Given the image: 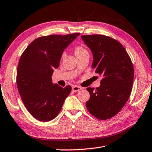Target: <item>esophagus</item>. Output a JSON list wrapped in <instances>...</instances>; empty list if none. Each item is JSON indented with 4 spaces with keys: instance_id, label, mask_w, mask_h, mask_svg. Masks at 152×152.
Listing matches in <instances>:
<instances>
[{
    "instance_id": "esophagus-1",
    "label": "esophagus",
    "mask_w": 152,
    "mask_h": 152,
    "mask_svg": "<svg viewBox=\"0 0 152 152\" xmlns=\"http://www.w3.org/2000/svg\"><path fill=\"white\" fill-rule=\"evenodd\" d=\"M83 88L80 87V86H74L72 87V91H74V92H77V91H81Z\"/></svg>"
}]
</instances>
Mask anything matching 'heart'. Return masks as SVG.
Returning a JSON list of instances; mask_svg holds the SVG:
<instances>
[{"label": "heart", "mask_w": 152, "mask_h": 152, "mask_svg": "<svg viewBox=\"0 0 152 152\" xmlns=\"http://www.w3.org/2000/svg\"><path fill=\"white\" fill-rule=\"evenodd\" d=\"M74 52H75V54L76 55H78V54H80L82 53H84V52H86V50L84 49V48L81 47H77L75 50H74ZM64 56V55H63Z\"/></svg>", "instance_id": "obj_1"}]
</instances>
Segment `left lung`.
Instances as JSON below:
<instances>
[{
  "mask_svg": "<svg viewBox=\"0 0 152 152\" xmlns=\"http://www.w3.org/2000/svg\"><path fill=\"white\" fill-rule=\"evenodd\" d=\"M82 40L93 54L92 68L102 77L101 85L86 88L90 99L86 103L89 112L99 120L116 115L131 95L134 69L124 47L104 35H83Z\"/></svg>",
  "mask_w": 152,
  "mask_h": 152,
  "instance_id": "1",
  "label": "left lung"
}]
</instances>
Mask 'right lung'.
I'll use <instances>...</instances> for the list:
<instances>
[{
  "instance_id": "obj_1",
  "label": "right lung",
  "mask_w": 152,
  "mask_h": 152,
  "mask_svg": "<svg viewBox=\"0 0 152 152\" xmlns=\"http://www.w3.org/2000/svg\"><path fill=\"white\" fill-rule=\"evenodd\" d=\"M80 33L50 35L34 40L21 55L17 72V85L26 109L42 122L54 119L72 91L53 84L54 69L59 66L64 50Z\"/></svg>"
}]
</instances>
